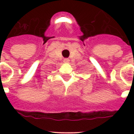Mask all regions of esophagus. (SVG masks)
<instances>
[{"mask_svg": "<svg viewBox=\"0 0 134 134\" xmlns=\"http://www.w3.org/2000/svg\"><path fill=\"white\" fill-rule=\"evenodd\" d=\"M63 62L65 63H69V58H65L63 60Z\"/></svg>", "mask_w": 134, "mask_h": 134, "instance_id": "esophagus-1", "label": "esophagus"}]
</instances>
